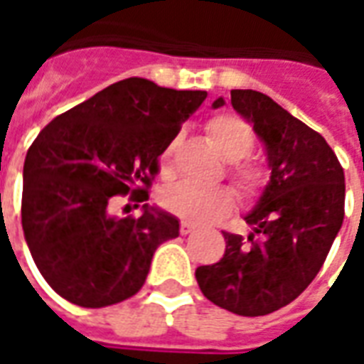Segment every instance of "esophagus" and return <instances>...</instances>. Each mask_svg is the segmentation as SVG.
I'll return each mask as SVG.
<instances>
[{"label":"esophagus","instance_id":"34e87169","mask_svg":"<svg viewBox=\"0 0 364 364\" xmlns=\"http://www.w3.org/2000/svg\"><path fill=\"white\" fill-rule=\"evenodd\" d=\"M197 230V226L195 224H191V222L183 220L181 226H179V232H181L183 236H187V234H191V232H195Z\"/></svg>","mask_w":364,"mask_h":364}]
</instances>
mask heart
I'll list each match as a JSON object with an SVG mask.
<instances>
[{
    "mask_svg": "<svg viewBox=\"0 0 364 364\" xmlns=\"http://www.w3.org/2000/svg\"><path fill=\"white\" fill-rule=\"evenodd\" d=\"M206 134L224 158L228 159V175L244 200H255L261 197L267 185V173L255 161L247 158L253 150L255 136L244 119L232 112L214 114L206 122ZM175 140L159 158V173L169 177L173 171ZM161 206L167 213L195 224H213L228 216L236 206V195L230 187H200L195 183H177L161 193Z\"/></svg>",
    "mask_w": 364,
    "mask_h": 364,
    "instance_id": "heart-1",
    "label": "heart"
}]
</instances>
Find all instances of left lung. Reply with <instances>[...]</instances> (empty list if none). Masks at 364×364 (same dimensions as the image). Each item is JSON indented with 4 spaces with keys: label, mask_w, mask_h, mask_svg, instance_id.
I'll return each mask as SVG.
<instances>
[{
    "label": "left lung",
    "mask_w": 364,
    "mask_h": 364,
    "mask_svg": "<svg viewBox=\"0 0 364 364\" xmlns=\"http://www.w3.org/2000/svg\"><path fill=\"white\" fill-rule=\"evenodd\" d=\"M232 107L267 150L271 181L245 216L253 232H224L226 253L195 271L203 294L237 316H265L290 304L314 281L343 224L345 173L320 132L271 97L232 90ZM224 105L216 99L214 107Z\"/></svg>",
    "instance_id": "8db88e82"
}]
</instances>
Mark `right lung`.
Instances as JSON below:
<instances>
[{
  "instance_id": "right-lung-1",
  "label": "right lung",
  "mask_w": 364,
  "mask_h": 364,
  "mask_svg": "<svg viewBox=\"0 0 364 364\" xmlns=\"http://www.w3.org/2000/svg\"><path fill=\"white\" fill-rule=\"evenodd\" d=\"M206 91L128 77L62 112L31 144L21 220L44 281L72 304L103 308L134 296L159 244L179 220L144 205L140 218L111 214L114 197L148 200L158 158Z\"/></svg>"
}]
</instances>
